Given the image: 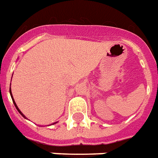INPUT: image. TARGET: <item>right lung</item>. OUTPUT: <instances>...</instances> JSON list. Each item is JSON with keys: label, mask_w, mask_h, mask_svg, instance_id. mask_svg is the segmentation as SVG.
Here are the masks:
<instances>
[{"label": "right lung", "mask_w": 158, "mask_h": 158, "mask_svg": "<svg viewBox=\"0 0 158 158\" xmlns=\"http://www.w3.org/2000/svg\"><path fill=\"white\" fill-rule=\"evenodd\" d=\"M10 96H11V98H12V100H13V102H14V104H15V107H16L17 110H18V111H19V113H20V114H21L22 116L24 118H26V119H27V118H26V117H25V115H24L23 114V113L21 112V111H20V110H19V107H18V106H17V105H16V103H15V100H14V98H13V96H12V92H11V90H10ZM57 123V122H56V123H53V124Z\"/></svg>", "instance_id": "obj_1"}]
</instances>
